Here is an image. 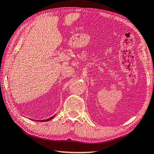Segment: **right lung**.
I'll return each instance as SVG.
<instances>
[{"label": "right lung", "mask_w": 154, "mask_h": 154, "mask_svg": "<svg viewBox=\"0 0 154 154\" xmlns=\"http://www.w3.org/2000/svg\"><path fill=\"white\" fill-rule=\"evenodd\" d=\"M54 116H53V117H51V118H49V119H43V120H41V122H47V121H49V120H50V119H51L52 118H54ZM40 121V122H41Z\"/></svg>", "instance_id": "obj_1"}]
</instances>
